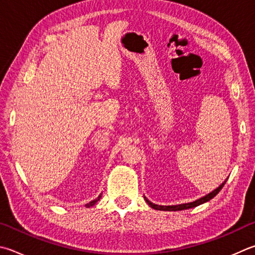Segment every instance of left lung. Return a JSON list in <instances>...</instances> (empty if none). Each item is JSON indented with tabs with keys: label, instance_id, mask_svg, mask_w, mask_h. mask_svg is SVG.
Instances as JSON below:
<instances>
[{
	"label": "left lung",
	"instance_id": "obj_1",
	"mask_svg": "<svg viewBox=\"0 0 255 255\" xmlns=\"http://www.w3.org/2000/svg\"><path fill=\"white\" fill-rule=\"evenodd\" d=\"M226 180H228V178H226ZM226 180H224V183H222L219 187H217L216 189H214V191L208 193L207 195L203 196L201 198H198V200L194 201V202H189V203H184V204H178V205H167V206H163V205H157V204H154V203H151L150 201H148L147 198L145 197V201L147 202V204L149 205L150 207L154 208V210H158V211H182V210H187V208H192V207H195V206H198L203 204V203H206L210 200H212L213 197L216 196L217 194H219V192L221 191L222 188H223L224 184L226 183Z\"/></svg>",
	"mask_w": 255,
	"mask_h": 255
}]
</instances>
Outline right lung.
<instances>
[{"label":"right lung","mask_w":255,"mask_h":255,"mask_svg":"<svg viewBox=\"0 0 255 255\" xmlns=\"http://www.w3.org/2000/svg\"><path fill=\"white\" fill-rule=\"evenodd\" d=\"M100 197H101V194L100 195L96 198V200H94V201H91V202H89L88 203V204H86V207H90V206H94L97 202H98L99 200H100Z\"/></svg>","instance_id":"add662e5"}]
</instances>
